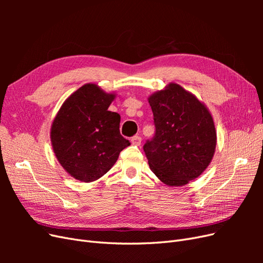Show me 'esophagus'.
Here are the masks:
<instances>
[{
  "label": "esophagus",
  "mask_w": 263,
  "mask_h": 263,
  "mask_svg": "<svg viewBox=\"0 0 263 263\" xmlns=\"http://www.w3.org/2000/svg\"><path fill=\"white\" fill-rule=\"evenodd\" d=\"M130 141H132V144L134 146H140V144H141V137L140 136H134V137H132Z\"/></svg>",
  "instance_id": "34e87169"
}]
</instances>
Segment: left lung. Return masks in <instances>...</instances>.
Here are the masks:
<instances>
[{
  "mask_svg": "<svg viewBox=\"0 0 263 263\" xmlns=\"http://www.w3.org/2000/svg\"><path fill=\"white\" fill-rule=\"evenodd\" d=\"M156 132L144 151L149 168L164 184L182 186L201 176L216 147V130L206 106L176 83L148 99Z\"/></svg>",
  "mask_w": 263,
  "mask_h": 263,
  "instance_id": "obj_1",
  "label": "left lung"
}]
</instances>
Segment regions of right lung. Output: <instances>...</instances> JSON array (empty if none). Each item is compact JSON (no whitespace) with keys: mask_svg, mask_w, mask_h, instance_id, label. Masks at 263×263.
Masks as SVG:
<instances>
[{"mask_svg":"<svg viewBox=\"0 0 263 263\" xmlns=\"http://www.w3.org/2000/svg\"><path fill=\"white\" fill-rule=\"evenodd\" d=\"M114 98L98 85L85 84L70 95L53 119L54 155L77 180L92 182L104 176L130 145L119 132L121 116L108 110Z\"/></svg>","mask_w":263,"mask_h":263,"instance_id":"obj_1","label":"right lung"}]
</instances>
